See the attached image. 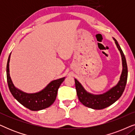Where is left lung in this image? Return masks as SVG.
<instances>
[{"label": "left lung", "mask_w": 135, "mask_h": 135, "mask_svg": "<svg viewBox=\"0 0 135 135\" xmlns=\"http://www.w3.org/2000/svg\"><path fill=\"white\" fill-rule=\"evenodd\" d=\"M121 54L123 69L120 80L115 86L112 87L106 93L98 95H92L86 91L77 79H75V89L79 101L84 106L94 109H103L110 106L118 100L124 91L128 77V68L126 59L116 39L113 38Z\"/></svg>", "instance_id": "1"}]
</instances>
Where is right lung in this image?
Returning a JSON list of instances; mask_svg holds the SVG:
<instances>
[{
	"instance_id": "obj_1",
	"label": "right lung",
	"mask_w": 135,
	"mask_h": 135,
	"mask_svg": "<svg viewBox=\"0 0 135 135\" xmlns=\"http://www.w3.org/2000/svg\"><path fill=\"white\" fill-rule=\"evenodd\" d=\"M9 55L7 64V79L9 90L13 97L26 108L31 110H40L49 108L56 99L58 90L65 77L53 80L46 87L38 93H26L16 88L10 76Z\"/></svg>"
}]
</instances>
